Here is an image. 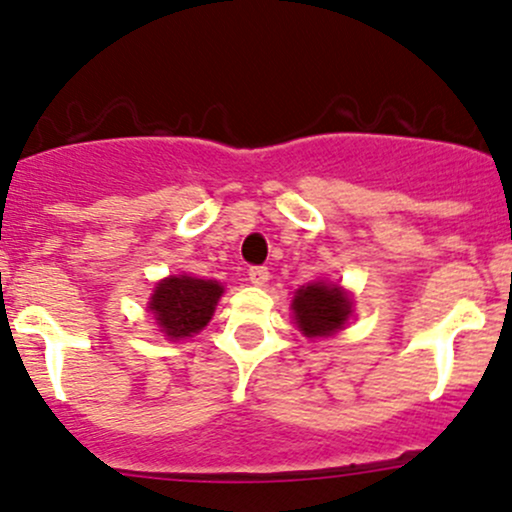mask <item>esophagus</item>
Returning <instances> with one entry per match:
<instances>
[{"instance_id":"1","label":"esophagus","mask_w":512,"mask_h":512,"mask_svg":"<svg viewBox=\"0 0 512 512\" xmlns=\"http://www.w3.org/2000/svg\"><path fill=\"white\" fill-rule=\"evenodd\" d=\"M247 277H250V282L255 284V287H262V284H265L267 279H270V270H267V267H262V265L250 267Z\"/></svg>"}]
</instances>
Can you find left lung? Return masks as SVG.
I'll list each match as a JSON object with an SVG mask.
<instances>
[{"instance_id":"obj_1","label":"left lung","mask_w":512,"mask_h":512,"mask_svg":"<svg viewBox=\"0 0 512 512\" xmlns=\"http://www.w3.org/2000/svg\"><path fill=\"white\" fill-rule=\"evenodd\" d=\"M294 316L306 336H331L346 324L351 314V297L341 287L311 284L294 294Z\"/></svg>"}]
</instances>
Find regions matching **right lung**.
Masks as SVG:
<instances>
[{
	"label": "right lung",
	"instance_id": "obj_1",
	"mask_svg": "<svg viewBox=\"0 0 512 512\" xmlns=\"http://www.w3.org/2000/svg\"><path fill=\"white\" fill-rule=\"evenodd\" d=\"M223 287L211 279L169 277L154 289L149 311L161 331L169 338H184L198 333L211 321Z\"/></svg>",
	"mask_w": 512,
	"mask_h": 512
}]
</instances>
